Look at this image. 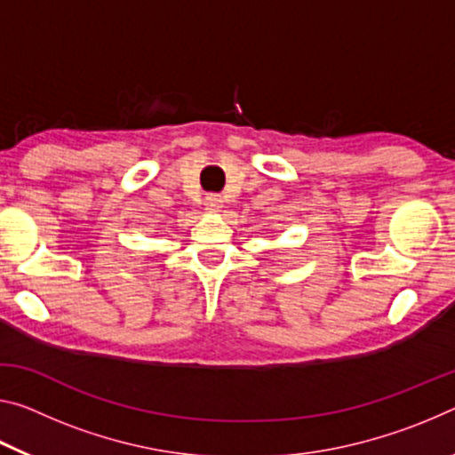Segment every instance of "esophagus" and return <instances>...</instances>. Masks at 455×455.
Returning a JSON list of instances; mask_svg holds the SVG:
<instances>
[{"label":"esophagus","mask_w":455,"mask_h":455,"mask_svg":"<svg viewBox=\"0 0 455 455\" xmlns=\"http://www.w3.org/2000/svg\"><path fill=\"white\" fill-rule=\"evenodd\" d=\"M222 196L220 194H206V198H204V206H206V211H212V212H219L220 208H222Z\"/></svg>","instance_id":"obj_1"}]
</instances>
